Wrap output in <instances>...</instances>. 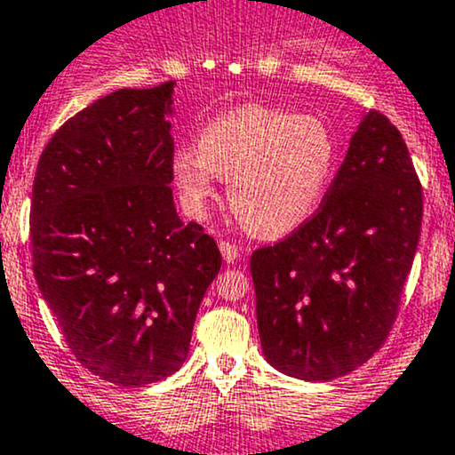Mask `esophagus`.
I'll return each mask as SVG.
<instances>
[{
  "label": "esophagus",
  "mask_w": 455,
  "mask_h": 455,
  "mask_svg": "<svg viewBox=\"0 0 455 455\" xmlns=\"http://www.w3.org/2000/svg\"><path fill=\"white\" fill-rule=\"evenodd\" d=\"M220 251H222L224 261H228V264H231V261H235L237 257H240V251H237L235 243L228 242V240H220Z\"/></svg>",
  "instance_id": "34e87169"
}]
</instances>
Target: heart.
<instances>
[{
	"mask_svg": "<svg viewBox=\"0 0 455 455\" xmlns=\"http://www.w3.org/2000/svg\"><path fill=\"white\" fill-rule=\"evenodd\" d=\"M336 165V141L323 119L246 104L215 117L183 148L172 174L185 207L203 213L215 180L227 179L233 213L251 233L279 237L315 212Z\"/></svg>",
	"mask_w": 455,
	"mask_h": 455,
	"instance_id": "b5f03b06",
	"label": "heart"
}]
</instances>
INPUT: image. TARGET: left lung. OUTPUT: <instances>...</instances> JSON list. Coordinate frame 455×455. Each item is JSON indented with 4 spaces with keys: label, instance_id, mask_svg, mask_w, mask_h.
<instances>
[{
    "label": "left lung",
    "instance_id": "8db88e82",
    "mask_svg": "<svg viewBox=\"0 0 455 455\" xmlns=\"http://www.w3.org/2000/svg\"><path fill=\"white\" fill-rule=\"evenodd\" d=\"M423 222V188L395 124L368 111L312 218L252 252L266 360L305 381L375 355L399 315Z\"/></svg>",
    "mask_w": 455,
    "mask_h": 455
}]
</instances>
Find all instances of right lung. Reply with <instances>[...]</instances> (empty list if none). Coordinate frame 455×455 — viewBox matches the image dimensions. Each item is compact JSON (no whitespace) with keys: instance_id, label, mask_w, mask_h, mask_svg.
Returning <instances> with one entry per match:
<instances>
[{"instance_id":"obj_1","label":"right lung","mask_w":455,"mask_h":455,"mask_svg":"<svg viewBox=\"0 0 455 455\" xmlns=\"http://www.w3.org/2000/svg\"><path fill=\"white\" fill-rule=\"evenodd\" d=\"M172 87L119 89L54 132L36 165L32 270L67 347L117 386L188 360L200 300L222 266L172 200Z\"/></svg>"}]
</instances>
